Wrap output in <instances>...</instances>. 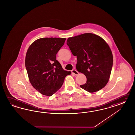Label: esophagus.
<instances>
[{
	"label": "esophagus",
	"mask_w": 135,
	"mask_h": 135,
	"mask_svg": "<svg viewBox=\"0 0 135 135\" xmlns=\"http://www.w3.org/2000/svg\"><path fill=\"white\" fill-rule=\"evenodd\" d=\"M71 72L72 73L74 74L75 75H78L79 74V72L77 70H76L75 69H73L71 71Z\"/></svg>",
	"instance_id": "esophagus-1"
}]
</instances>
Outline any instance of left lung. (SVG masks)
<instances>
[{
    "instance_id": "1",
    "label": "left lung",
    "mask_w": 135,
    "mask_h": 135,
    "mask_svg": "<svg viewBox=\"0 0 135 135\" xmlns=\"http://www.w3.org/2000/svg\"><path fill=\"white\" fill-rule=\"evenodd\" d=\"M67 45L77 56L76 69L86 78L81 88L90 93L102 89L108 82L113 61L107 44L99 36L86 33L69 37Z\"/></svg>"
}]
</instances>
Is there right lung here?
<instances>
[{"instance_id": "obj_1", "label": "right lung", "mask_w": 135, "mask_h": 135, "mask_svg": "<svg viewBox=\"0 0 135 135\" xmlns=\"http://www.w3.org/2000/svg\"><path fill=\"white\" fill-rule=\"evenodd\" d=\"M65 38L45 37L35 41L26 55L25 66L30 82L41 94L51 96L61 87L70 71L64 70L56 54Z\"/></svg>"}]
</instances>
